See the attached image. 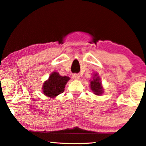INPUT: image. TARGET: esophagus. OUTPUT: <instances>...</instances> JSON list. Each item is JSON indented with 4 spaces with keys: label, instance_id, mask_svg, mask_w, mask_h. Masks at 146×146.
I'll list each match as a JSON object with an SVG mask.
<instances>
[{
    "label": "esophagus",
    "instance_id": "esophagus-1",
    "mask_svg": "<svg viewBox=\"0 0 146 146\" xmlns=\"http://www.w3.org/2000/svg\"><path fill=\"white\" fill-rule=\"evenodd\" d=\"M72 77L74 79H75V80H78V79L80 78V75L78 74H73Z\"/></svg>",
    "mask_w": 146,
    "mask_h": 146
}]
</instances>
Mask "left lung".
Listing matches in <instances>:
<instances>
[{
	"label": "left lung",
	"mask_w": 146,
	"mask_h": 146,
	"mask_svg": "<svg viewBox=\"0 0 146 146\" xmlns=\"http://www.w3.org/2000/svg\"><path fill=\"white\" fill-rule=\"evenodd\" d=\"M92 79L90 80V88L95 95H102L104 93V88L102 86L101 78L98 73L94 72Z\"/></svg>",
	"instance_id": "left-lung-1"
}]
</instances>
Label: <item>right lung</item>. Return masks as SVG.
I'll return each instance as SVG.
<instances>
[{
  "label": "right lung",
  "instance_id": "right-lung-1",
  "mask_svg": "<svg viewBox=\"0 0 146 146\" xmlns=\"http://www.w3.org/2000/svg\"><path fill=\"white\" fill-rule=\"evenodd\" d=\"M70 79V77L62 76L57 72H53L47 80L43 82L42 93L48 98H56L64 92L66 84Z\"/></svg>",
  "mask_w": 146,
  "mask_h": 146
}]
</instances>
